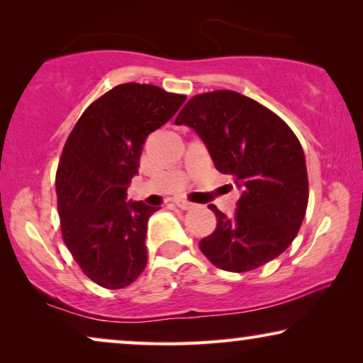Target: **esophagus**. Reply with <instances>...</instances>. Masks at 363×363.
<instances>
[{"mask_svg": "<svg viewBox=\"0 0 363 363\" xmlns=\"http://www.w3.org/2000/svg\"><path fill=\"white\" fill-rule=\"evenodd\" d=\"M175 203H177V206L180 208V210H185V211H186V210H191V208L195 206V205H193V203L186 201V200H177Z\"/></svg>", "mask_w": 363, "mask_h": 363, "instance_id": "1", "label": "esophagus"}]
</instances>
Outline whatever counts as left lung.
<instances>
[{"label":"left lung","mask_w":363,"mask_h":363,"mask_svg":"<svg viewBox=\"0 0 363 363\" xmlns=\"http://www.w3.org/2000/svg\"><path fill=\"white\" fill-rule=\"evenodd\" d=\"M175 123L196 132L216 170L235 178L241 191L233 216L210 205L218 225L200 241L203 255L231 272L276 259L296 238L309 200L306 157L294 132L235 91L195 96Z\"/></svg>","instance_id":"8db88e82"}]
</instances>
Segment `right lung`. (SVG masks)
Segmentation results:
<instances>
[{
	"label": "right lung",
	"mask_w": 363,
	"mask_h": 363,
	"mask_svg": "<svg viewBox=\"0 0 363 363\" xmlns=\"http://www.w3.org/2000/svg\"><path fill=\"white\" fill-rule=\"evenodd\" d=\"M185 99L150 84H121L84 111L64 145L56 175L64 242L106 289H122L145 269L147 223L160 208L127 201V188L147 137Z\"/></svg>",
	"instance_id": "obj_1"
}]
</instances>
